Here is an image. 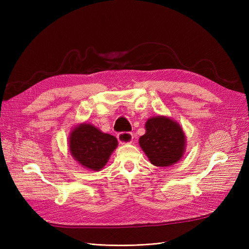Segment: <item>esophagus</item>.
I'll return each instance as SVG.
<instances>
[{
    "label": "esophagus",
    "instance_id": "1",
    "mask_svg": "<svg viewBox=\"0 0 249 249\" xmlns=\"http://www.w3.org/2000/svg\"><path fill=\"white\" fill-rule=\"evenodd\" d=\"M117 139L123 144H124V143H131L133 140V134L130 132H120L117 135Z\"/></svg>",
    "mask_w": 249,
    "mask_h": 249
}]
</instances>
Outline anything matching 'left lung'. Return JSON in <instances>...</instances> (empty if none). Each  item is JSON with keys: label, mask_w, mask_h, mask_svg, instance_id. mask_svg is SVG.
<instances>
[{"label": "left lung", "mask_w": 249, "mask_h": 249, "mask_svg": "<svg viewBox=\"0 0 249 249\" xmlns=\"http://www.w3.org/2000/svg\"><path fill=\"white\" fill-rule=\"evenodd\" d=\"M145 129L146 133L140 137L139 144L155 166H170L183 157L185 134L176 122L157 116L147 120Z\"/></svg>", "instance_id": "8db88e82"}]
</instances>
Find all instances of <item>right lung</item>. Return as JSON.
<instances>
[{
	"label": "right lung",
	"instance_id": "1",
	"mask_svg": "<svg viewBox=\"0 0 249 249\" xmlns=\"http://www.w3.org/2000/svg\"><path fill=\"white\" fill-rule=\"evenodd\" d=\"M116 146L114 136L102 133L91 124H80L71 134V156L83 166L92 170L102 169Z\"/></svg>",
	"mask_w": 249,
	"mask_h": 249
}]
</instances>
